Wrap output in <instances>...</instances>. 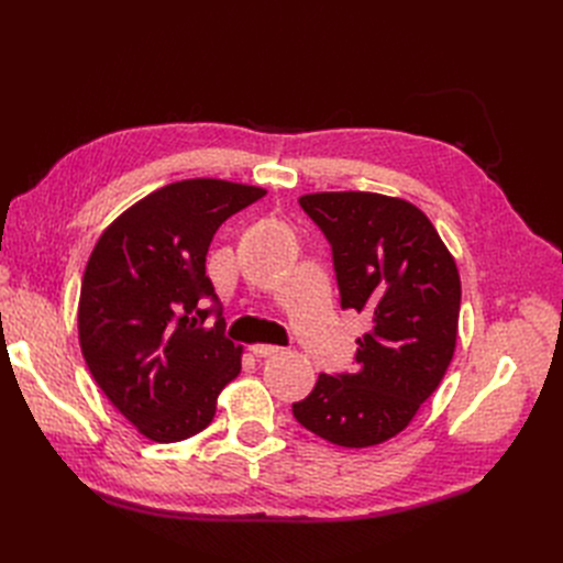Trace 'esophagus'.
Listing matches in <instances>:
<instances>
[{
    "instance_id": "34e87169",
    "label": "esophagus",
    "mask_w": 563,
    "mask_h": 563,
    "mask_svg": "<svg viewBox=\"0 0 563 563\" xmlns=\"http://www.w3.org/2000/svg\"><path fill=\"white\" fill-rule=\"evenodd\" d=\"M278 351H280V346H276V344H253L251 346V353L255 358H269V356H276Z\"/></svg>"
}]
</instances>
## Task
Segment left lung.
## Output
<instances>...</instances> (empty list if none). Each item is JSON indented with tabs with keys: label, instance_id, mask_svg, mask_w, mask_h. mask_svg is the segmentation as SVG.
<instances>
[{
	"label": "left lung",
	"instance_id": "obj_1",
	"mask_svg": "<svg viewBox=\"0 0 563 563\" xmlns=\"http://www.w3.org/2000/svg\"><path fill=\"white\" fill-rule=\"evenodd\" d=\"M333 251L340 306L367 312L353 374H319L294 418L340 448H372L404 431L445 376L459 331L461 278L416 205L369 191L299 198Z\"/></svg>",
	"mask_w": 563,
	"mask_h": 563
}]
</instances>
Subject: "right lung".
<instances>
[{"label":"right lung","mask_w":563,"mask_h":563,"mask_svg":"<svg viewBox=\"0 0 563 563\" xmlns=\"http://www.w3.org/2000/svg\"><path fill=\"white\" fill-rule=\"evenodd\" d=\"M264 194L212 177L166 185L118 217L88 257L77 310L84 361L145 438L177 442L202 431L242 372L205 257L219 225ZM210 313L214 328L203 321Z\"/></svg>","instance_id":"obj_1"}]
</instances>
